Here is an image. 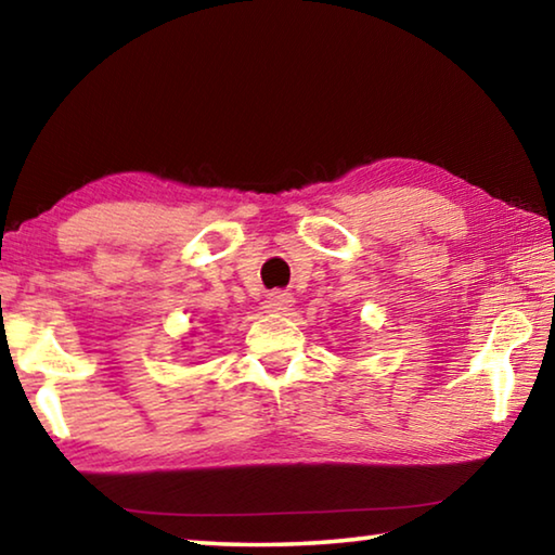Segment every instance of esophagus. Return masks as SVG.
Segmentation results:
<instances>
[{
  "mask_svg": "<svg viewBox=\"0 0 555 555\" xmlns=\"http://www.w3.org/2000/svg\"><path fill=\"white\" fill-rule=\"evenodd\" d=\"M294 298L291 294H284V291H271V294L264 298V308L269 313H286Z\"/></svg>",
  "mask_w": 555,
  "mask_h": 555,
  "instance_id": "34e87169",
  "label": "esophagus"
}]
</instances>
